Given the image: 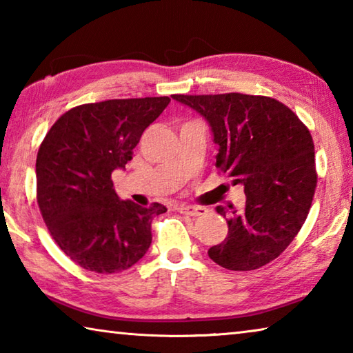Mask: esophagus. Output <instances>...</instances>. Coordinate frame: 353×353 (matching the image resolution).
Here are the masks:
<instances>
[{
	"mask_svg": "<svg viewBox=\"0 0 353 353\" xmlns=\"http://www.w3.org/2000/svg\"><path fill=\"white\" fill-rule=\"evenodd\" d=\"M177 212H181L183 214H190V216H201L204 214L207 210L204 207H193V205H179Z\"/></svg>",
	"mask_w": 353,
	"mask_h": 353,
	"instance_id": "esophagus-1",
	"label": "esophagus"
}]
</instances>
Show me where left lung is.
Instances as JSON below:
<instances>
[{"mask_svg":"<svg viewBox=\"0 0 353 353\" xmlns=\"http://www.w3.org/2000/svg\"><path fill=\"white\" fill-rule=\"evenodd\" d=\"M199 112L219 146L216 168L243 185L246 204L218 205L229 235L208 256L230 271H254L294 240L312 207L318 174L312 134L290 107L243 93L172 94Z\"/></svg>","mask_w":353,"mask_h":353,"instance_id":"1","label":"left lung"}]
</instances>
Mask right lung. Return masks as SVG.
<instances>
[{"mask_svg": "<svg viewBox=\"0 0 353 353\" xmlns=\"http://www.w3.org/2000/svg\"><path fill=\"white\" fill-rule=\"evenodd\" d=\"M168 97L109 99L73 107L39 148L37 204L65 255L83 270H129L148 252L154 216L166 207L121 201L112 172L132 160L141 134L170 104Z\"/></svg>", "mask_w": 353, "mask_h": 353, "instance_id": "obj_1", "label": "right lung"}]
</instances>
